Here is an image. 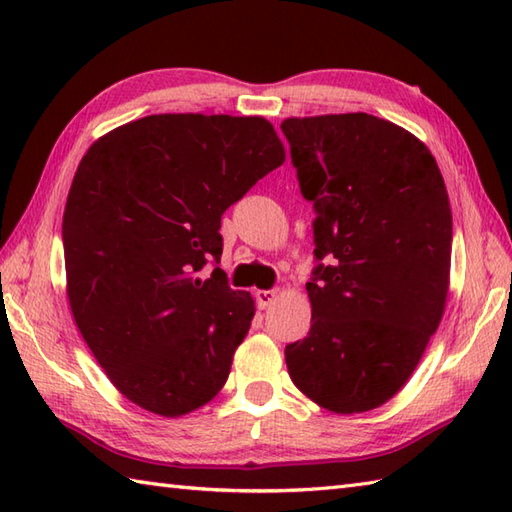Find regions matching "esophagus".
Segmentation results:
<instances>
[{"mask_svg": "<svg viewBox=\"0 0 512 512\" xmlns=\"http://www.w3.org/2000/svg\"><path fill=\"white\" fill-rule=\"evenodd\" d=\"M277 297H279V292H277V290H257V292H255L257 306L262 308V310H266V308L273 306V303L277 301Z\"/></svg>", "mask_w": 512, "mask_h": 512, "instance_id": "34e87169", "label": "esophagus"}]
</instances>
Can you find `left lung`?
<instances>
[{
  "label": "left lung",
  "mask_w": 512,
  "mask_h": 512,
  "mask_svg": "<svg viewBox=\"0 0 512 512\" xmlns=\"http://www.w3.org/2000/svg\"><path fill=\"white\" fill-rule=\"evenodd\" d=\"M281 132L314 209L312 321L286 347L319 407L363 413L407 383L447 306L453 220L436 158L372 114L286 118Z\"/></svg>",
  "instance_id": "8db88e82"
}]
</instances>
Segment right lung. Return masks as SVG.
<instances>
[{
  "label": "right lung",
  "mask_w": 512,
  "mask_h": 512,
  "mask_svg": "<svg viewBox=\"0 0 512 512\" xmlns=\"http://www.w3.org/2000/svg\"><path fill=\"white\" fill-rule=\"evenodd\" d=\"M284 145L262 116L154 114L101 136L63 211L76 328L121 394L180 418L213 400L248 334L255 301L226 273L220 220Z\"/></svg>",
  "instance_id": "obj_1"
}]
</instances>
